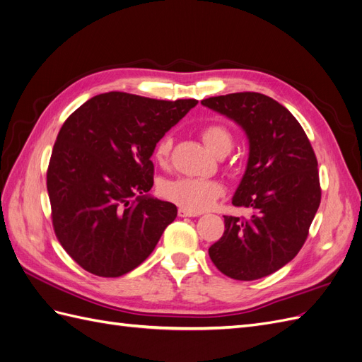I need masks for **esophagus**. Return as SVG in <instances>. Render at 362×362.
<instances>
[{"label":"esophagus","mask_w":362,"mask_h":362,"mask_svg":"<svg viewBox=\"0 0 362 362\" xmlns=\"http://www.w3.org/2000/svg\"><path fill=\"white\" fill-rule=\"evenodd\" d=\"M178 216H180V217H196V216H201V213H194V211L185 210V208H180V210H178Z\"/></svg>","instance_id":"34e87169"}]
</instances>
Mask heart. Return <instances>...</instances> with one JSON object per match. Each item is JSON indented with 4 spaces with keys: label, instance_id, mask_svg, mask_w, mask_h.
<instances>
[{
    "label": "heart",
    "instance_id": "1",
    "mask_svg": "<svg viewBox=\"0 0 362 362\" xmlns=\"http://www.w3.org/2000/svg\"><path fill=\"white\" fill-rule=\"evenodd\" d=\"M201 139L205 146L216 156L218 152H228L233 145V136L229 133V129L222 124H208L202 127ZM170 148V136H163L156 145V160L158 163H166L169 158ZM222 193L223 187L221 182L204 178L181 177L177 180L166 181L161 185V194L164 198L194 213L208 210L217 201V198H221Z\"/></svg>",
    "mask_w": 362,
    "mask_h": 362
}]
</instances>
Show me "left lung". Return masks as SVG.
<instances>
[{"mask_svg":"<svg viewBox=\"0 0 362 362\" xmlns=\"http://www.w3.org/2000/svg\"><path fill=\"white\" fill-rule=\"evenodd\" d=\"M201 104L234 120L247 136V166L233 204L254 211L249 218L225 216V233L208 254L229 278H264L298 255L319 210L313 146L296 117L270 96L240 92Z\"/></svg>","mask_w":362,"mask_h":362,"instance_id":"obj_1","label":"left lung"}]
</instances>
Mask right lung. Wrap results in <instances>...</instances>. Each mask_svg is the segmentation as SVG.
Returning <instances> with one entry per match:
<instances>
[{"instance_id":"obj_1","label":"right lung","mask_w":362,"mask_h":362,"mask_svg":"<svg viewBox=\"0 0 362 362\" xmlns=\"http://www.w3.org/2000/svg\"><path fill=\"white\" fill-rule=\"evenodd\" d=\"M196 100L125 92L90 98L64 120L47 172L52 226L84 270L117 278L154 250L177 206L152 198L157 141Z\"/></svg>"}]
</instances>
